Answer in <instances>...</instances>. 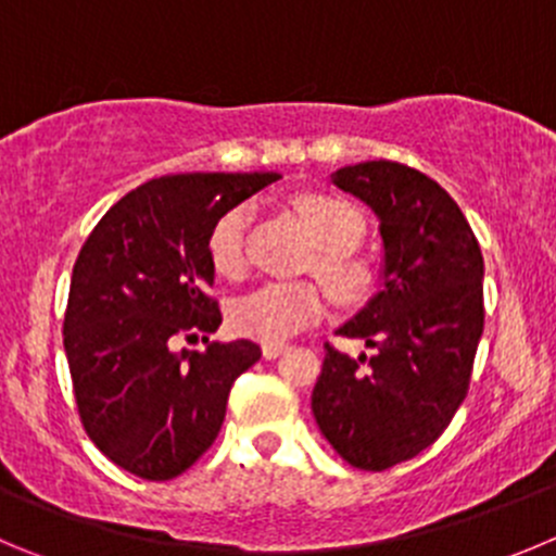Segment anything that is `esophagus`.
Returning a JSON list of instances; mask_svg holds the SVG:
<instances>
[{
    "instance_id": "obj_1",
    "label": "esophagus",
    "mask_w": 556,
    "mask_h": 556,
    "mask_svg": "<svg viewBox=\"0 0 556 556\" xmlns=\"http://www.w3.org/2000/svg\"><path fill=\"white\" fill-rule=\"evenodd\" d=\"M285 351H288L285 342H266V345H263V356H266V359H277V356H282Z\"/></svg>"
}]
</instances>
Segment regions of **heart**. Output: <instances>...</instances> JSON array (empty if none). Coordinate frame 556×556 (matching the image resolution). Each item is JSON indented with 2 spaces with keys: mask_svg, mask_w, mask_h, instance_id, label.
<instances>
[{
  "mask_svg": "<svg viewBox=\"0 0 556 556\" xmlns=\"http://www.w3.org/2000/svg\"><path fill=\"white\" fill-rule=\"evenodd\" d=\"M299 214L313 227L318 241L315 271L340 295L359 293L365 285V266L351 254V247L362 238L365 222L349 200L309 194L295 197ZM252 207L247 202L232 205L219 216L207 232V257L222 277H238L247 266V227ZM324 315V299L307 282H268L252 293L241 295L230 307V324L238 334L261 342H282L304 326Z\"/></svg>",
  "mask_w": 556,
  "mask_h": 556,
  "instance_id": "1",
  "label": "heart"
}]
</instances>
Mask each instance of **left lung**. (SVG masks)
<instances>
[{"label":"left lung","mask_w":556,"mask_h":556,"mask_svg":"<svg viewBox=\"0 0 556 556\" xmlns=\"http://www.w3.org/2000/svg\"><path fill=\"white\" fill-rule=\"evenodd\" d=\"M378 216L381 290L337 334L376 354L351 359L326 342L313 414L326 442L362 471L412 460L464 403L482 334V254L458 202L419 169L365 161L331 175Z\"/></svg>","instance_id":"left-lung-1"}]
</instances>
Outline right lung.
<instances>
[{"label":"right lung","mask_w":556,"mask_h":556,"mask_svg":"<svg viewBox=\"0 0 556 556\" xmlns=\"http://www.w3.org/2000/svg\"><path fill=\"white\" fill-rule=\"evenodd\" d=\"M277 173L164 175L109 207L76 257L62 342L87 435L142 480H173L216 442L252 340L173 351L219 329L207 232Z\"/></svg>","instance_id":"right-lung-1"}]
</instances>
